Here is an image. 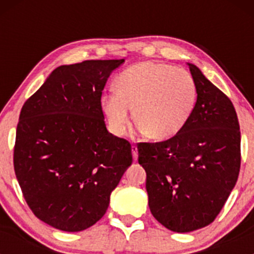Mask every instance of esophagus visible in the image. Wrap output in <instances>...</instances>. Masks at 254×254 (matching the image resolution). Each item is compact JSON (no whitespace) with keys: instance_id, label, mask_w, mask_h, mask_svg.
<instances>
[{"instance_id":"1","label":"esophagus","mask_w":254,"mask_h":254,"mask_svg":"<svg viewBox=\"0 0 254 254\" xmlns=\"http://www.w3.org/2000/svg\"><path fill=\"white\" fill-rule=\"evenodd\" d=\"M131 152H132V158L136 161L137 160V147L135 145L131 146Z\"/></svg>"}]
</instances>
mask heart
I'll return each mask as SVG.
<instances>
[{"mask_svg":"<svg viewBox=\"0 0 254 254\" xmlns=\"http://www.w3.org/2000/svg\"><path fill=\"white\" fill-rule=\"evenodd\" d=\"M119 88H112L103 108L115 134L125 131L131 107L139 130L157 140L170 139L187 125L196 103V84L183 68L143 61L123 72Z\"/></svg>","mask_w":254,"mask_h":254,"instance_id":"b5f03b06","label":"heart"}]
</instances>
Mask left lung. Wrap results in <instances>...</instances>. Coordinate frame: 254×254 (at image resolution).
<instances>
[{
	"label": "left lung",
	"mask_w": 254,
	"mask_h": 254,
	"mask_svg": "<svg viewBox=\"0 0 254 254\" xmlns=\"http://www.w3.org/2000/svg\"><path fill=\"white\" fill-rule=\"evenodd\" d=\"M188 65L198 91L189 122L171 139L137 143L151 214L175 232L211 224L241 167V131L234 104L195 65Z\"/></svg>",
	"instance_id": "obj_1"
}]
</instances>
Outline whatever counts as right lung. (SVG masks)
<instances>
[{"label":"right lung","instance_id":"obj_1","mask_svg":"<svg viewBox=\"0 0 254 254\" xmlns=\"http://www.w3.org/2000/svg\"><path fill=\"white\" fill-rule=\"evenodd\" d=\"M122 60L59 66L25 101L17 125L14 173L33 214L67 232L106 214L131 165V145L108 132L102 91Z\"/></svg>","mask_w":254,"mask_h":254}]
</instances>
